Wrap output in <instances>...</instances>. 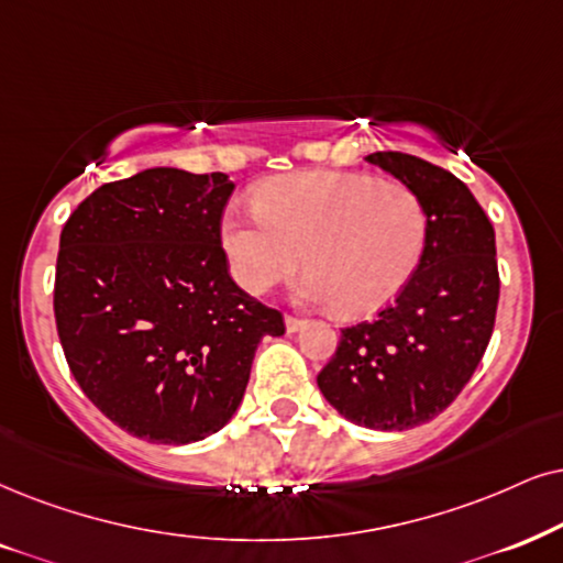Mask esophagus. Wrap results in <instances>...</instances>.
I'll use <instances>...</instances> for the list:
<instances>
[{
	"label": "esophagus",
	"instance_id": "1",
	"mask_svg": "<svg viewBox=\"0 0 563 563\" xmlns=\"http://www.w3.org/2000/svg\"><path fill=\"white\" fill-rule=\"evenodd\" d=\"M303 324H306V322H303L301 317H294V314L286 317V330H288V332H298Z\"/></svg>",
	"mask_w": 563,
	"mask_h": 563
}]
</instances>
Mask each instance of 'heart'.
Instances as JSON below:
<instances>
[{"label":"heart","mask_w":563,"mask_h":563,"mask_svg":"<svg viewBox=\"0 0 563 563\" xmlns=\"http://www.w3.org/2000/svg\"><path fill=\"white\" fill-rule=\"evenodd\" d=\"M254 216L229 212L220 225L225 257L249 294H267L311 269L301 296L343 314L382 309L416 273L429 216L400 181L366 174L301 170L262 181ZM307 257L303 258L302 254Z\"/></svg>","instance_id":"b5f03b06"}]
</instances>
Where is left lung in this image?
Segmentation results:
<instances>
[{
    "instance_id": "8db88e82",
    "label": "left lung",
    "mask_w": 563,
    "mask_h": 563,
    "mask_svg": "<svg viewBox=\"0 0 563 563\" xmlns=\"http://www.w3.org/2000/svg\"><path fill=\"white\" fill-rule=\"evenodd\" d=\"M366 161L421 197L426 246L393 306L340 330L317 384L347 421L405 431L450 408L486 353L499 306L496 236L478 199L450 170L395 151Z\"/></svg>"
}]
</instances>
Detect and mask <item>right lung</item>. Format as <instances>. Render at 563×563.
I'll use <instances>...</instances> for the list:
<instances>
[{
	"mask_svg": "<svg viewBox=\"0 0 563 563\" xmlns=\"http://www.w3.org/2000/svg\"><path fill=\"white\" fill-rule=\"evenodd\" d=\"M225 174L147 168L103 184L62 229L54 317L69 372L119 429L191 444L223 429L283 314L241 290L220 246Z\"/></svg>",
	"mask_w": 563,
	"mask_h": 563,
	"instance_id": "add662e5",
	"label": "right lung"
}]
</instances>
